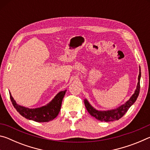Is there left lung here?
<instances>
[{
	"instance_id": "left-lung-1",
	"label": "left lung",
	"mask_w": 150,
	"mask_h": 150,
	"mask_svg": "<svg viewBox=\"0 0 150 150\" xmlns=\"http://www.w3.org/2000/svg\"><path fill=\"white\" fill-rule=\"evenodd\" d=\"M140 77H141V72H140V68H139V73L138 75V85H137L136 89L135 92L133 94V95L131 96L130 99H129L126 103H124L116 109H114V110H108V111H99L96 110L92 106H91L89 103L88 102L87 100H84L85 107L87 108L88 112L90 115L95 117L96 119L98 120L103 121V122H110V121H115L118 120L120 118L125 115L126 112L130 106L135 103L137 98L139 95V88H140Z\"/></svg>"
}]
</instances>
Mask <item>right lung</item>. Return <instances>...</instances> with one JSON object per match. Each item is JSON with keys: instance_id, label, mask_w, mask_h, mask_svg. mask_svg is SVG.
Here are the masks:
<instances>
[{"instance_id": "add662e5", "label": "right lung", "mask_w": 150, "mask_h": 150, "mask_svg": "<svg viewBox=\"0 0 150 150\" xmlns=\"http://www.w3.org/2000/svg\"><path fill=\"white\" fill-rule=\"evenodd\" d=\"M65 92L66 90L61 91L49 104L37 108H28L18 105L14 100L11 93H10V98L14 107L18 112L20 115L24 116V118L38 122H46L54 120L58 115Z\"/></svg>"}]
</instances>
